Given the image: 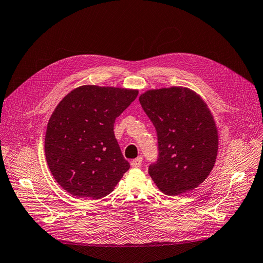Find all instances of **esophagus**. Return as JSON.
Here are the masks:
<instances>
[{"mask_svg": "<svg viewBox=\"0 0 263 263\" xmlns=\"http://www.w3.org/2000/svg\"><path fill=\"white\" fill-rule=\"evenodd\" d=\"M130 164H132V167H134V168H139V167H141L142 157H137V159L133 160Z\"/></svg>", "mask_w": 263, "mask_h": 263, "instance_id": "34e87169", "label": "esophagus"}]
</instances>
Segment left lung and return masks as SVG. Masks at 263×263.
<instances>
[{
    "label": "left lung",
    "mask_w": 263,
    "mask_h": 263,
    "mask_svg": "<svg viewBox=\"0 0 263 263\" xmlns=\"http://www.w3.org/2000/svg\"><path fill=\"white\" fill-rule=\"evenodd\" d=\"M139 101L157 133L160 157L149 175L166 195L192 191L216 163L219 136L213 113L194 90L172 86L149 89Z\"/></svg>",
    "instance_id": "obj_1"
}]
</instances>
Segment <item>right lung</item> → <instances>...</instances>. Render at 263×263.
I'll return each instance as SVG.
<instances>
[{
	"label": "right lung",
	"instance_id": "1",
	"mask_svg": "<svg viewBox=\"0 0 263 263\" xmlns=\"http://www.w3.org/2000/svg\"><path fill=\"white\" fill-rule=\"evenodd\" d=\"M138 89L83 85L71 90L51 113L45 156L58 184L77 197L110 194L129 170L115 139V119L137 98Z\"/></svg>",
	"mask_w": 263,
	"mask_h": 263
}]
</instances>
